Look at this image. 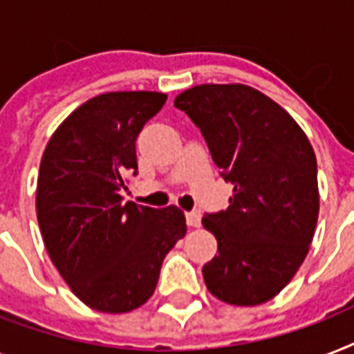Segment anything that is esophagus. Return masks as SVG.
<instances>
[{
	"mask_svg": "<svg viewBox=\"0 0 354 354\" xmlns=\"http://www.w3.org/2000/svg\"><path fill=\"white\" fill-rule=\"evenodd\" d=\"M185 221H187L189 227H198L200 226V213L198 211H189V213H185Z\"/></svg>",
	"mask_w": 354,
	"mask_h": 354,
	"instance_id": "esophagus-1",
	"label": "esophagus"
}]
</instances>
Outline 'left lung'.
I'll return each mask as SVG.
<instances>
[{
    "label": "left lung",
    "instance_id": "1",
    "mask_svg": "<svg viewBox=\"0 0 354 354\" xmlns=\"http://www.w3.org/2000/svg\"><path fill=\"white\" fill-rule=\"evenodd\" d=\"M174 106L200 128L221 176L233 183L230 207L202 218L218 242V255L202 268L205 286L230 305L266 303L290 283L313 242V147L277 102L250 86H194Z\"/></svg>",
    "mask_w": 354,
    "mask_h": 354
}]
</instances>
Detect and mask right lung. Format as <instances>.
Returning <instances> with one entry per match:
<instances>
[{
	"mask_svg": "<svg viewBox=\"0 0 354 354\" xmlns=\"http://www.w3.org/2000/svg\"><path fill=\"white\" fill-rule=\"evenodd\" d=\"M165 101L158 91L93 97L57 128L41 156L36 216L47 253L75 296L101 313L141 307L187 232L176 205L122 202L138 174L136 139Z\"/></svg>",
	"mask_w": 354,
	"mask_h": 354,
	"instance_id": "obj_1",
	"label": "right lung"
}]
</instances>
